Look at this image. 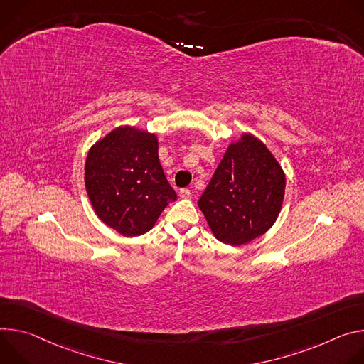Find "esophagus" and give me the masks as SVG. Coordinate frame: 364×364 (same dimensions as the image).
Wrapping results in <instances>:
<instances>
[{"label": "esophagus", "mask_w": 364, "mask_h": 364, "mask_svg": "<svg viewBox=\"0 0 364 364\" xmlns=\"http://www.w3.org/2000/svg\"><path fill=\"white\" fill-rule=\"evenodd\" d=\"M179 196H181V198H183V199H186V198H189V196H191V191H189V189H186V188H183V189H181V191H179Z\"/></svg>", "instance_id": "esophagus-1"}]
</instances>
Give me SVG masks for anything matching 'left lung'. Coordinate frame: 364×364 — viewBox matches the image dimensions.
Here are the masks:
<instances>
[{"label":"left lung","mask_w":364,"mask_h":364,"mask_svg":"<svg viewBox=\"0 0 364 364\" xmlns=\"http://www.w3.org/2000/svg\"><path fill=\"white\" fill-rule=\"evenodd\" d=\"M285 185V173L266 144L245 133L228 146L198 207L220 241L247 245L274 224Z\"/></svg>","instance_id":"8db88e82"}]
</instances>
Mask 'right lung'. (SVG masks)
Returning <instances> with one entry per match:
<instances>
[{
  "instance_id": "add662e5",
  "label": "right lung",
  "mask_w": 364,
  "mask_h": 364,
  "mask_svg": "<svg viewBox=\"0 0 364 364\" xmlns=\"http://www.w3.org/2000/svg\"><path fill=\"white\" fill-rule=\"evenodd\" d=\"M156 134L123 126L98 140L85 161V188L98 218L126 237L147 232L176 199L159 160Z\"/></svg>"
}]
</instances>
